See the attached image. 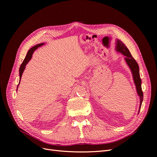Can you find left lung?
Wrapping results in <instances>:
<instances>
[{"mask_svg":"<svg viewBox=\"0 0 157 157\" xmlns=\"http://www.w3.org/2000/svg\"><path fill=\"white\" fill-rule=\"evenodd\" d=\"M116 51L117 52H119L125 56L124 60L126 61V64L128 65V67L130 69L131 72L132 73V77L133 79H134V82L136 85V91L137 94L140 97V107H139V111L140 113V109L142 102H143L144 99V94L142 92L141 89V80L140 78V69H139V65L136 62V61L133 58L129 50L128 49L127 47L124 45V44L120 40L117 39L116 40Z\"/></svg>","mask_w":157,"mask_h":157,"instance_id":"left-lung-1","label":"left lung"}]
</instances>
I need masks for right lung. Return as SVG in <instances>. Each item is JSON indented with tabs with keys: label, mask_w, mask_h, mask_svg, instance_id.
<instances>
[{
	"label": "right lung",
	"mask_w": 157,
	"mask_h": 157,
	"mask_svg": "<svg viewBox=\"0 0 157 157\" xmlns=\"http://www.w3.org/2000/svg\"><path fill=\"white\" fill-rule=\"evenodd\" d=\"M45 43H40V44H36L35 45V46L32 47V48L29 50V51L27 52V55L25 56V58L24 59V60H23V63H21L20 67V70H19V72H20V80H21V76H22V74L23 73V71H24L25 69V65L28 63V62L31 60V58H32V56H33V52H34L40 46H42V45H44ZM20 82H19L18 84V86L19 84H20ZM18 86L17 87V88H18Z\"/></svg>",
	"instance_id": "1"
}]
</instances>
